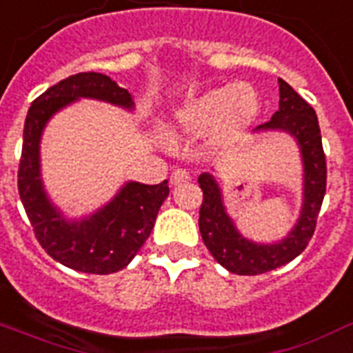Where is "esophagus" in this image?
<instances>
[{
	"label": "esophagus",
	"mask_w": 353,
	"mask_h": 353,
	"mask_svg": "<svg viewBox=\"0 0 353 353\" xmlns=\"http://www.w3.org/2000/svg\"><path fill=\"white\" fill-rule=\"evenodd\" d=\"M170 181L172 185H183V183H188L190 181V174H188V170H185V168H177V170L172 172Z\"/></svg>",
	"instance_id": "1"
}]
</instances>
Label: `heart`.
<instances>
[{
    "label": "heart",
    "mask_w": 353,
    "mask_h": 353,
    "mask_svg": "<svg viewBox=\"0 0 353 353\" xmlns=\"http://www.w3.org/2000/svg\"><path fill=\"white\" fill-rule=\"evenodd\" d=\"M259 110L257 96L245 85H230L208 90L186 103L179 112L183 128L196 136L216 132L217 141H225L241 130L256 117Z\"/></svg>",
    "instance_id": "obj_1"
}]
</instances>
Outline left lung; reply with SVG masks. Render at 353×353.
<instances>
[{"mask_svg":"<svg viewBox=\"0 0 353 353\" xmlns=\"http://www.w3.org/2000/svg\"><path fill=\"white\" fill-rule=\"evenodd\" d=\"M257 130H285L296 137L305 163V203L294 230L276 245H257L236 230L223 206L221 190L208 172L197 183L203 190L199 232L214 259L237 276H257L296 259L316 232L326 192V157L316 110L286 81L279 79V110Z\"/></svg>","mask_w":353,"mask_h":353,"instance_id":"1","label":"left lung"}]
</instances>
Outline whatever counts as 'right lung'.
<instances>
[{"label":"right lung","instance_id":"obj_1","mask_svg":"<svg viewBox=\"0 0 353 353\" xmlns=\"http://www.w3.org/2000/svg\"><path fill=\"white\" fill-rule=\"evenodd\" d=\"M77 97H94L132 108L128 90L105 74L81 72L63 79L36 97L23 128L18 190L43 250L57 263L85 274H114L134 259L150 236L157 212L168 196L167 181L159 185L127 183L112 203L83 221H65L50 205L39 177V137L54 112Z\"/></svg>","mask_w":353,"mask_h":353}]
</instances>
